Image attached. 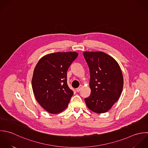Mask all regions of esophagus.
Returning a JSON list of instances; mask_svg holds the SVG:
<instances>
[{"instance_id":"1","label":"esophagus","mask_w":148,"mask_h":148,"mask_svg":"<svg viewBox=\"0 0 148 148\" xmlns=\"http://www.w3.org/2000/svg\"><path fill=\"white\" fill-rule=\"evenodd\" d=\"M82 88V85H80L77 89H76V91H77V92H79L81 90Z\"/></svg>"}]
</instances>
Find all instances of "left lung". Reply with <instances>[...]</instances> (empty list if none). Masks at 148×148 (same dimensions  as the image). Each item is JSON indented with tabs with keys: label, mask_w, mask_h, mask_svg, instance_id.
Segmentation results:
<instances>
[{
	"label": "left lung",
	"mask_w": 148,
	"mask_h": 148,
	"mask_svg": "<svg viewBox=\"0 0 148 148\" xmlns=\"http://www.w3.org/2000/svg\"><path fill=\"white\" fill-rule=\"evenodd\" d=\"M90 71V96L85 99L88 108L98 114L107 112L118 100L123 86L119 65L103 52H84Z\"/></svg>",
	"instance_id": "1"
}]
</instances>
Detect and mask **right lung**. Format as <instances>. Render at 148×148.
<instances>
[{
    "label": "right lung",
    "instance_id": "right-lung-1",
    "mask_svg": "<svg viewBox=\"0 0 148 148\" xmlns=\"http://www.w3.org/2000/svg\"><path fill=\"white\" fill-rule=\"evenodd\" d=\"M75 52H56L41 58L36 64L32 80L36 100L51 114L64 110L73 95L67 83V71L77 58Z\"/></svg>",
    "mask_w": 148,
    "mask_h": 148
}]
</instances>
